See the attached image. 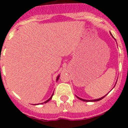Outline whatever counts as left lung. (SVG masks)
<instances>
[{"instance_id": "obj_1", "label": "left lung", "mask_w": 128, "mask_h": 128, "mask_svg": "<svg viewBox=\"0 0 128 128\" xmlns=\"http://www.w3.org/2000/svg\"><path fill=\"white\" fill-rule=\"evenodd\" d=\"M110 34H111V33H110ZM111 35H112V34H111ZM106 95H107V94H106ZM103 96V97L100 98L96 99V100H84V99L80 98L77 97V98H79V100H80L84 101V102H98V101L101 100H102V99H103V98H105V96Z\"/></svg>"}]
</instances>
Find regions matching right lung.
Wrapping results in <instances>:
<instances>
[{"mask_svg":"<svg viewBox=\"0 0 128 128\" xmlns=\"http://www.w3.org/2000/svg\"><path fill=\"white\" fill-rule=\"evenodd\" d=\"M59 77H60V76H58L57 78H56V81H57V80H58V79H59ZM53 94H54V93H52V96H51V98H49V99H48V100H47V101H46V102H44V103H42V104H46V103H48V102H49V101H50V100H51V99H52V96H53ZM37 105H38V104H37Z\"/></svg>","mask_w":128,"mask_h":128,"instance_id":"right-lung-1","label":"right lung"}]
</instances>
